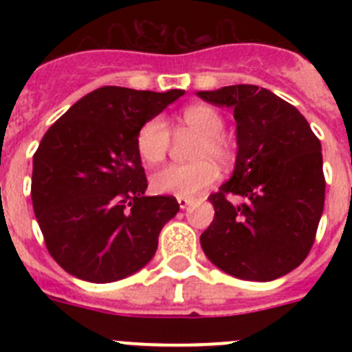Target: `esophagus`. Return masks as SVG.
<instances>
[{
  "label": "esophagus",
  "instance_id": "1",
  "mask_svg": "<svg viewBox=\"0 0 352 352\" xmlns=\"http://www.w3.org/2000/svg\"><path fill=\"white\" fill-rule=\"evenodd\" d=\"M190 203H192L190 197H178V204H179V208H182V210H185V208L188 206Z\"/></svg>",
  "mask_w": 352,
  "mask_h": 352
}]
</instances>
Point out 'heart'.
Wrapping results in <instances>:
<instances>
[{
  "label": "heart",
  "mask_w": 352,
  "mask_h": 352,
  "mask_svg": "<svg viewBox=\"0 0 352 352\" xmlns=\"http://www.w3.org/2000/svg\"><path fill=\"white\" fill-rule=\"evenodd\" d=\"M183 129L197 133L199 141L192 149V164L169 166L158 170L151 178V188L157 194L194 197L219 178V166L227 167L232 162V146L222 133V114L206 104L185 107L178 116ZM138 153L148 166H158L166 160L170 149V130L162 118H151L139 129L135 138Z\"/></svg>",
  "instance_id": "1"
}]
</instances>
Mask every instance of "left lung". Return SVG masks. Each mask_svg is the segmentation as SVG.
<instances>
[{
	"instance_id": "obj_1",
	"label": "left lung",
	"mask_w": 352,
	"mask_h": 352,
	"mask_svg": "<svg viewBox=\"0 0 352 352\" xmlns=\"http://www.w3.org/2000/svg\"><path fill=\"white\" fill-rule=\"evenodd\" d=\"M234 109L232 178L210 195L214 219L201 234L208 259L243 280L268 282L309 256L324 208L321 142L294 105L252 84L199 91Z\"/></svg>"
}]
</instances>
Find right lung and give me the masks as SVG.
<instances>
[{
    "instance_id": "1",
    "label": "right lung",
    "mask_w": 352,
    "mask_h": 352,
    "mask_svg": "<svg viewBox=\"0 0 352 352\" xmlns=\"http://www.w3.org/2000/svg\"><path fill=\"white\" fill-rule=\"evenodd\" d=\"M183 93L104 86L45 132L33 155L31 199L45 247L67 273L107 284L155 256L162 227L179 204L173 195H144L135 138Z\"/></svg>"
}]
</instances>
